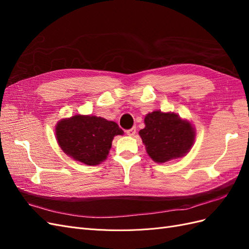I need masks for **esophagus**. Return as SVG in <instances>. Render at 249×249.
Returning <instances> with one entry per match:
<instances>
[{
  "label": "esophagus",
  "mask_w": 249,
  "mask_h": 249,
  "mask_svg": "<svg viewBox=\"0 0 249 249\" xmlns=\"http://www.w3.org/2000/svg\"><path fill=\"white\" fill-rule=\"evenodd\" d=\"M125 133H126V135H129V136L132 137L135 134H136V129H135V127H132V129H130V130H126Z\"/></svg>",
  "instance_id": "1"
}]
</instances>
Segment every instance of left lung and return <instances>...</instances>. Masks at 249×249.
Returning <instances> with one entry per match:
<instances>
[{"label":"left lung","instance_id":"8db88e82","mask_svg":"<svg viewBox=\"0 0 249 249\" xmlns=\"http://www.w3.org/2000/svg\"><path fill=\"white\" fill-rule=\"evenodd\" d=\"M144 124L139 136L147 155L157 163L184 157L190 152L196 137L195 127L189 120L173 112H150L144 117Z\"/></svg>","mask_w":249,"mask_h":249}]
</instances>
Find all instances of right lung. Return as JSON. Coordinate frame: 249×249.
<instances>
[{
    "mask_svg": "<svg viewBox=\"0 0 249 249\" xmlns=\"http://www.w3.org/2000/svg\"><path fill=\"white\" fill-rule=\"evenodd\" d=\"M55 134L59 146L67 156L94 166L107 159L113 139L124 135V131L111 120L77 114L59 120Z\"/></svg>",
    "mask_w": 249,
    "mask_h": 249,
    "instance_id": "add662e5",
    "label": "right lung"
}]
</instances>
